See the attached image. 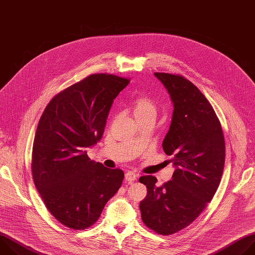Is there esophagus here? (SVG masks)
I'll use <instances>...</instances> for the list:
<instances>
[{"label": "esophagus", "mask_w": 255, "mask_h": 255, "mask_svg": "<svg viewBox=\"0 0 255 255\" xmlns=\"http://www.w3.org/2000/svg\"><path fill=\"white\" fill-rule=\"evenodd\" d=\"M136 178H137V174L133 171H127L125 173V180L127 181L128 184H132Z\"/></svg>", "instance_id": "esophagus-1"}]
</instances>
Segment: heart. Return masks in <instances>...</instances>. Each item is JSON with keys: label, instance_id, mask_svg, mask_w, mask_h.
<instances>
[{"label": "heart", "instance_id": "b5f03b06", "mask_svg": "<svg viewBox=\"0 0 255 255\" xmlns=\"http://www.w3.org/2000/svg\"><path fill=\"white\" fill-rule=\"evenodd\" d=\"M133 112L136 118H141L147 115H156L157 107L154 100L147 95H139L133 101Z\"/></svg>", "mask_w": 255, "mask_h": 255}]
</instances>
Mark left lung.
<instances>
[{
	"label": "left lung",
	"instance_id": "left-lung-1",
	"mask_svg": "<svg viewBox=\"0 0 255 255\" xmlns=\"http://www.w3.org/2000/svg\"><path fill=\"white\" fill-rule=\"evenodd\" d=\"M173 104L171 124L162 148L171 155L172 179L156 186V177L144 175L147 188L140 202L143 223L161 235H170L193 223L213 199L225 163L222 127L213 107L189 80L154 72Z\"/></svg>",
	"mask_w": 255,
	"mask_h": 255
}]
</instances>
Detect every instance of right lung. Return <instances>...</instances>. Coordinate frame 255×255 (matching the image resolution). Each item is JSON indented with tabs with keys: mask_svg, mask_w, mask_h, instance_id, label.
Masks as SVG:
<instances>
[{
	"mask_svg": "<svg viewBox=\"0 0 255 255\" xmlns=\"http://www.w3.org/2000/svg\"><path fill=\"white\" fill-rule=\"evenodd\" d=\"M130 83L95 74L57 94L39 120L32 176L47 210L67 228L94 225L120 189L124 172L91 160L86 148L102 138L114 99Z\"/></svg>",
	"mask_w": 255,
	"mask_h": 255,
	"instance_id": "obj_1",
	"label": "right lung"
}]
</instances>
